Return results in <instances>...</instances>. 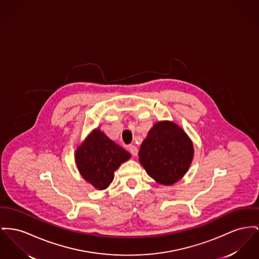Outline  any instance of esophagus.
<instances>
[{"label": "esophagus", "instance_id": "obj_1", "mask_svg": "<svg viewBox=\"0 0 259 259\" xmlns=\"http://www.w3.org/2000/svg\"><path fill=\"white\" fill-rule=\"evenodd\" d=\"M128 150H129V152H131L133 155H137L138 149L136 146H134V145H130V146H129V148H128Z\"/></svg>", "mask_w": 259, "mask_h": 259}]
</instances>
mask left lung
<instances>
[{
	"label": "left lung",
	"instance_id": "1",
	"mask_svg": "<svg viewBox=\"0 0 259 259\" xmlns=\"http://www.w3.org/2000/svg\"><path fill=\"white\" fill-rule=\"evenodd\" d=\"M194 147L187 134L173 122H158L143 141L141 164L155 181L172 185L180 180L190 166Z\"/></svg>",
	"mask_w": 259,
	"mask_h": 259
}]
</instances>
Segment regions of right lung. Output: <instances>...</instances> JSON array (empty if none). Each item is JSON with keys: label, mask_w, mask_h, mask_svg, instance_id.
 <instances>
[{"label": "right lung", "mask_w": 259, "mask_h": 259, "mask_svg": "<svg viewBox=\"0 0 259 259\" xmlns=\"http://www.w3.org/2000/svg\"><path fill=\"white\" fill-rule=\"evenodd\" d=\"M130 156L98 129L77 149L75 159L83 178L97 189L104 190L112 182L114 171Z\"/></svg>", "instance_id": "1"}]
</instances>
